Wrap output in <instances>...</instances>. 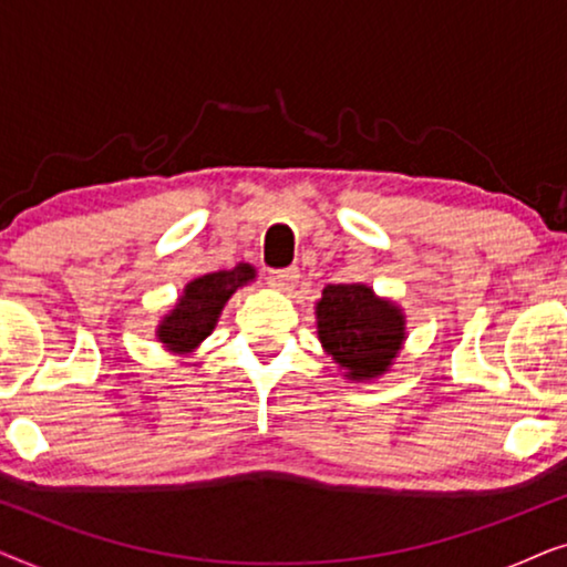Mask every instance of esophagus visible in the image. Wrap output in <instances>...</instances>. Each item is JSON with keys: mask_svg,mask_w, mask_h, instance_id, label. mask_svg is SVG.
<instances>
[{"mask_svg": "<svg viewBox=\"0 0 567 567\" xmlns=\"http://www.w3.org/2000/svg\"><path fill=\"white\" fill-rule=\"evenodd\" d=\"M297 284H299V270L297 268L274 270V274H268V286H274V289H278V291H291Z\"/></svg>", "mask_w": 567, "mask_h": 567, "instance_id": "1", "label": "esophagus"}]
</instances>
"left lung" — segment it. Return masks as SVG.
<instances>
[{
    "label": "left lung",
    "instance_id": "left-lung-1",
    "mask_svg": "<svg viewBox=\"0 0 567 567\" xmlns=\"http://www.w3.org/2000/svg\"><path fill=\"white\" fill-rule=\"evenodd\" d=\"M317 338L348 382H374L394 367L408 340L398 301L377 297L369 284H330L315 307Z\"/></svg>",
    "mask_w": 567,
    "mask_h": 567
}]
</instances>
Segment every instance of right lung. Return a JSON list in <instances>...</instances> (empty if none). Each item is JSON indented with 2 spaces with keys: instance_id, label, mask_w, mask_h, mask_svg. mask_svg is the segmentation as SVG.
Listing matches in <instances>:
<instances>
[{
  "instance_id": "right-lung-1",
  "label": "right lung",
  "mask_w": 567,
  "mask_h": 567,
  "mask_svg": "<svg viewBox=\"0 0 567 567\" xmlns=\"http://www.w3.org/2000/svg\"><path fill=\"white\" fill-rule=\"evenodd\" d=\"M255 276L258 274H255L250 262H239L231 270H216V274L198 276L185 284L173 309L162 317L157 330H154L162 348L175 355H188L196 351L214 332L231 293L255 281Z\"/></svg>"
}]
</instances>
